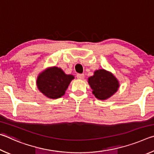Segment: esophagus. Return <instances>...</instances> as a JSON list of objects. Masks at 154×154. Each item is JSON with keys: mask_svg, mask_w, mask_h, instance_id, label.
Returning <instances> with one entry per match:
<instances>
[{"mask_svg": "<svg viewBox=\"0 0 154 154\" xmlns=\"http://www.w3.org/2000/svg\"><path fill=\"white\" fill-rule=\"evenodd\" d=\"M77 77L79 79H83L84 78V75L83 74H77Z\"/></svg>", "mask_w": 154, "mask_h": 154, "instance_id": "obj_1", "label": "esophagus"}]
</instances>
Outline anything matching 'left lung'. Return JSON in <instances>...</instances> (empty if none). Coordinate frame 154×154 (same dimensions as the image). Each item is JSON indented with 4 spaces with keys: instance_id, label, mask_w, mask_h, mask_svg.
Wrapping results in <instances>:
<instances>
[{
    "instance_id": "8db88e82",
    "label": "left lung",
    "mask_w": 154,
    "mask_h": 154,
    "mask_svg": "<svg viewBox=\"0 0 154 154\" xmlns=\"http://www.w3.org/2000/svg\"><path fill=\"white\" fill-rule=\"evenodd\" d=\"M88 83L95 97L103 100L113 96L119 86L116 77L105 69L96 70L93 76L88 78Z\"/></svg>"
}]
</instances>
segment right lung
Returning a JSON list of instances; mask_svg holds the SVG:
<instances>
[{"label":"right lung","mask_w":154,"mask_h":154,"mask_svg":"<svg viewBox=\"0 0 154 154\" xmlns=\"http://www.w3.org/2000/svg\"><path fill=\"white\" fill-rule=\"evenodd\" d=\"M74 79L72 75H66L60 68H48L38 75L36 85L41 93L48 98L56 99L65 94L68 86Z\"/></svg>","instance_id":"1"}]
</instances>
